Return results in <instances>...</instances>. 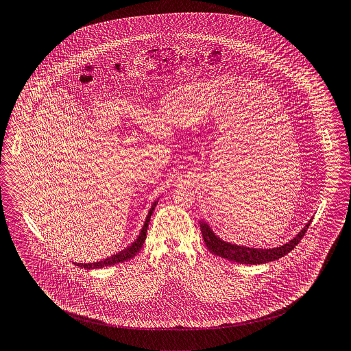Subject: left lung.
Returning <instances> with one entry per match:
<instances>
[{
	"mask_svg": "<svg viewBox=\"0 0 351 351\" xmlns=\"http://www.w3.org/2000/svg\"><path fill=\"white\" fill-rule=\"evenodd\" d=\"M310 223H311V220L306 223V226L291 241H288L287 244L280 245L278 248H272V250H257V248L241 247V245L223 241L220 237H217L212 232L209 225L204 221H199V228H201L204 241H205L208 250L213 255L220 256L226 260L236 261L240 264H263V263H269V261L278 260V258L289 254L300 243V240L306 234Z\"/></svg>",
	"mask_w": 351,
	"mask_h": 351,
	"instance_id": "obj_1",
	"label": "left lung"
}]
</instances>
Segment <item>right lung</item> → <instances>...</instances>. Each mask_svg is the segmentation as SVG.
I'll return each instance as SVG.
<instances>
[{"mask_svg": "<svg viewBox=\"0 0 351 351\" xmlns=\"http://www.w3.org/2000/svg\"><path fill=\"white\" fill-rule=\"evenodd\" d=\"M157 204H158V201H156L153 205H152V208H150V210H149V215H147V217H146V221H145V225H143V228H142V230H141V233H139V236H138V239L128 247L126 250H123V251H121L119 254H117V255L110 256V257H107V258H104L103 261H97V263H88V264H82V263H77L76 265L77 267H82V268H86V269H94V268H103V267H108V265H114V264H117V263H123V261H126V260H130V258H132L134 256L136 255L139 251H141V248H142V245H143V243H145V240H146V233H147V226H149V223H150V217H152V215H153V212H154V208L157 206Z\"/></svg>", "mask_w": 351, "mask_h": 351, "instance_id": "obj_1", "label": "right lung"}]
</instances>
